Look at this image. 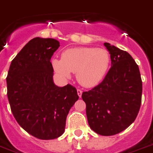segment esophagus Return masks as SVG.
I'll return each instance as SVG.
<instances>
[{
    "label": "esophagus",
    "instance_id": "34e87169",
    "mask_svg": "<svg viewBox=\"0 0 153 153\" xmlns=\"http://www.w3.org/2000/svg\"><path fill=\"white\" fill-rule=\"evenodd\" d=\"M77 93H78L79 97H81V96H82V91L81 90V89H77Z\"/></svg>",
    "mask_w": 153,
    "mask_h": 153
}]
</instances>
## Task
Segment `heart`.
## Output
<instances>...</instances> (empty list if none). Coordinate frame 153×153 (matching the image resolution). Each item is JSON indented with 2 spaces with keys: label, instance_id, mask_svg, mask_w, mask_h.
I'll return each instance as SVG.
<instances>
[{
  "label": "heart",
  "instance_id": "1",
  "mask_svg": "<svg viewBox=\"0 0 153 153\" xmlns=\"http://www.w3.org/2000/svg\"><path fill=\"white\" fill-rule=\"evenodd\" d=\"M110 57L105 49L80 47L64 51L62 58L51 61L54 71L64 79H70L76 72L79 84L91 88L101 82L110 68Z\"/></svg>",
  "mask_w": 153,
  "mask_h": 153
}]
</instances>
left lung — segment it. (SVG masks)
Returning a JSON list of instances; mask_svg holds the SVG:
<instances>
[{"label": "left lung", "instance_id": "8db88e82", "mask_svg": "<svg viewBox=\"0 0 153 153\" xmlns=\"http://www.w3.org/2000/svg\"><path fill=\"white\" fill-rule=\"evenodd\" d=\"M111 68L105 79L92 90L84 92L89 127L100 135L125 130L135 120L142 102V82L139 68L128 52L109 43Z\"/></svg>", "mask_w": 153, "mask_h": 153}]
</instances>
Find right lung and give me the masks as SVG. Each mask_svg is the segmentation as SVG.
I'll return each mask as SVG.
<instances>
[{
  "label": "right lung",
  "mask_w": 153,
  "mask_h": 153,
  "mask_svg": "<svg viewBox=\"0 0 153 153\" xmlns=\"http://www.w3.org/2000/svg\"><path fill=\"white\" fill-rule=\"evenodd\" d=\"M59 47V41L51 38L31 39L12 60L6 79L15 120L39 139L62 135L69 110L79 100L74 86L59 87L53 82L51 59Z\"/></svg>",
  "instance_id": "obj_1"
}]
</instances>
